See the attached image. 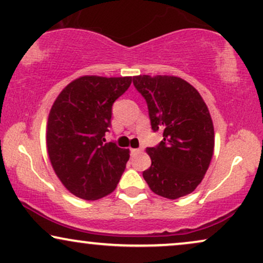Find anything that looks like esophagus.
<instances>
[{"instance_id":"esophagus-1","label":"esophagus","mask_w":263,"mask_h":263,"mask_svg":"<svg viewBox=\"0 0 263 263\" xmlns=\"http://www.w3.org/2000/svg\"><path fill=\"white\" fill-rule=\"evenodd\" d=\"M143 149L142 148H135V149H131V154L132 155H137L139 153H142Z\"/></svg>"}]
</instances>
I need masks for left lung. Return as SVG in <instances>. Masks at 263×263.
I'll list each match as a JSON object with an SVG mask.
<instances>
[{
	"instance_id": "obj_1",
	"label": "left lung",
	"mask_w": 263,
	"mask_h": 263,
	"mask_svg": "<svg viewBox=\"0 0 263 263\" xmlns=\"http://www.w3.org/2000/svg\"><path fill=\"white\" fill-rule=\"evenodd\" d=\"M134 85L147 102L152 129H161L164 137L147 148L152 166L143 178L160 197H184L200 184L214 154L209 109L197 89L177 76H134Z\"/></svg>"
}]
</instances>
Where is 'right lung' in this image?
<instances>
[{
    "instance_id": "right-lung-1",
    "label": "right lung",
    "mask_w": 263,
    "mask_h": 263,
    "mask_svg": "<svg viewBox=\"0 0 263 263\" xmlns=\"http://www.w3.org/2000/svg\"><path fill=\"white\" fill-rule=\"evenodd\" d=\"M132 82L131 76H81L53 103L47 122V152L55 175L71 194L97 200L118 185L128 149L105 143L111 107Z\"/></svg>"
}]
</instances>
